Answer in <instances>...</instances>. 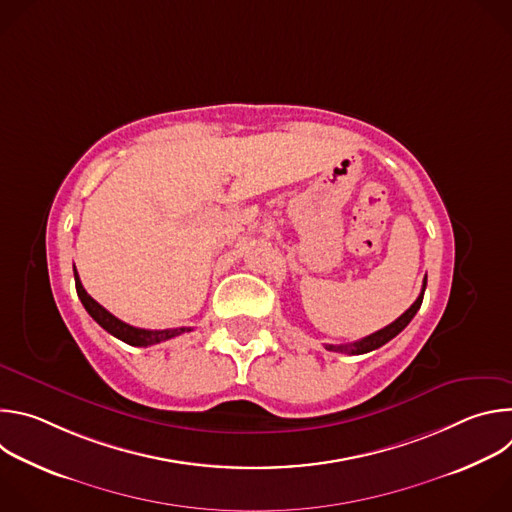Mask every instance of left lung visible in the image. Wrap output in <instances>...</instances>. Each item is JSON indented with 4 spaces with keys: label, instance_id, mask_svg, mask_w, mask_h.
<instances>
[{
    "label": "left lung",
    "instance_id": "1",
    "mask_svg": "<svg viewBox=\"0 0 512 512\" xmlns=\"http://www.w3.org/2000/svg\"><path fill=\"white\" fill-rule=\"evenodd\" d=\"M425 285H427V277L423 279V287H421V294L417 296V300L411 304V308L401 314L393 324L385 326L383 330L371 334V336H364L356 342H350V344H326V350H332V352H342V354H364V352H371L375 348H381L383 344H387L391 338H395L411 320L413 316L417 314V310L421 308V302H423V291H425Z\"/></svg>",
    "mask_w": 512,
    "mask_h": 512
}]
</instances>
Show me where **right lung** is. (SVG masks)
<instances>
[{
	"instance_id": "1",
	"label": "right lung",
	"mask_w": 512,
	"mask_h": 512,
	"mask_svg": "<svg viewBox=\"0 0 512 512\" xmlns=\"http://www.w3.org/2000/svg\"><path fill=\"white\" fill-rule=\"evenodd\" d=\"M75 285H77V294L85 306V310L89 312V316L103 328L107 330L109 334H113L115 338L123 340L125 344H131V346H152V344H160V342H166L170 338H176L184 332H190L192 328H168V330H145V328H135V326H129L125 322H121L119 318H115L111 312H107L101 304H97L81 283L79 279V273H77V267H75Z\"/></svg>"
}]
</instances>
